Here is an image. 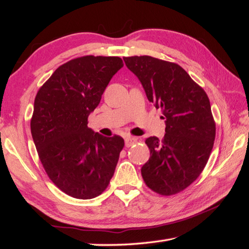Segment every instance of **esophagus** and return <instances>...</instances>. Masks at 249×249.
<instances>
[{
  "mask_svg": "<svg viewBox=\"0 0 249 249\" xmlns=\"http://www.w3.org/2000/svg\"><path fill=\"white\" fill-rule=\"evenodd\" d=\"M136 142H137V138H135V137H126V138H125V146L129 147L133 144H135Z\"/></svg>",
  "mask_w": 249,
  "mask_h": 249,
  "instance_id": "obj_1",
  "label": "esophagus"
}]
</instances>
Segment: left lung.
I'll return each mask as SVG.
<instances>
[{
	"instance_id": "obj_1",
	"label": "left lung",
	"mask_w": 249,
	"mask_h": 249,
	"mask_svg": "<svg viewBox=\"0 0 249 249\" xmlns=\"http://www.w3.org/2000/svg\"><path fill=\"white\" fill-rule=\"evenodd\" d=\"M123 60L166 123L162 140H145L151 157L142 178L157 194H178L200 176L213 149L216 128L208 95L176 63L149 55Z\"/></svg>"
}]
</instances>
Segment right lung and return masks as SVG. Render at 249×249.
<instances>
[{"label": "right lung", "mask_w": 249, "mask_h": 249, "mask_svg": "<svg viewBox=\"0 0 249 249\" xmlns=\"http://www.w3.org/2000/svg\"><path fill=\"white\" fill-rule=\"evenodd\" d=\"M119 56L77 57L56 68L37 92L31 133L50 179L77 199H92L107 188L124 140L88 127V118L118 71Z\"/></svg>", "instance_id": "right-lung-1"}]
</instances>
